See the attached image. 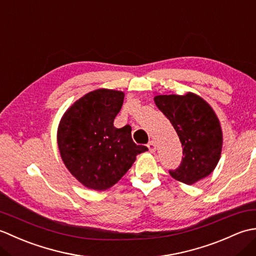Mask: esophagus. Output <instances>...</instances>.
Segmentation results:
<instances>
[{
  "instance_id": "34e87169",
  "label": "esophagus",
  "mask_w": 256,
  "mask_h": 256,
  "mask_svg": "<svg viewBox=\"0 0 256 256\" xmlns=\"http://www.w3.org/2000/svg\"><path fill=\"white\" fill-rule=\"evenodd\" d=\"M148 148L150 152H152V153H155V152H156V143L154 142V140H150V142H148Z\"/></svg>"
}]
</instances>
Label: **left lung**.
Returning a JSON list of instances; mask_svg holds the SVG:
<instances>
[{
    "instance_id": "obj_1",
    "label": "left lung",
    "mask_w": 256,
    "mask_h": 256,
    "mask_svg": "<svg viewBox=\"0 0 256 256\" xmlns=\"http://www.w3.org/2000/svg\"><path fill=\"white\" fill-rule=\"evenodd\" d=\"M154 100L176 130L182 146V162L175 170H170V176L187 184L209 176L222 150L220 122L212 108L192 92L184 96L160 94Z\"/></svg>"
}]
</instances>
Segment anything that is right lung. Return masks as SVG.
Here are the masks:
<instances>
[{
	"instance_id": "right-lung-1",
	"label": "right lung",
	"mask_w": 256,
	"mask_h": 256,
	"mask_svg": "<svg viewBox=\"0 0 256 256\" xmlns=\"http://www.w3.org/2000/svg\"><path fill=\"white\" fill-rule=\"evenodd\" d=\"M122 91L98 89L76 101L64 114L57 140L64 164L84 187L106 190L116 184L148 148L132 140L130 125L116 128Z\"/></svg>"
}]
</instances>
